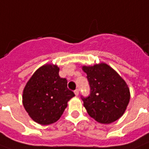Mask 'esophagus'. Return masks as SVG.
<instances>
[{
  "label": "esophagus",
  "instance_id": "esophagus-1",
  "mask_svg": "<svg viewBox=\"0 0 149 149\" xmlns=\"http://www.w3.org/2000/svg\"><path fill=\"white\" fill-rule=\"evenodd\" d=\"M74 94H75L76 96H78V95H79V89H76L75 91H74Z\"/></svg>",
  "mask_w": 149,
  "mask_h": 149
}]
</instances>
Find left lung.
Returning a JSON list of instances; mask_svg holds the SVG:
<instances>
[{
	"instance_id": "left-lung-1",
	"label": "left lung",
	"mask_w": 149,
	"mask_h": 149,
	"mask_svg": "<svg viewBox=\"0 0 149 149\" xmlns=\"http://www.w3.org/2000/svg\"><path fill=\"white\" fill-rule=\"evenodd\" d=\"M91 88L81 96L88 114L97 122L109 124L120 118L130 102V89L124 79L106 63L82 67Z\"/></svg>"
}]
</instances>
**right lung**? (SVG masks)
Returning <instances> with one entry per match:
<instances>
[{
  "instance_id": "right-lung-1",
  "label": "right lung",
  "mask_w": 149,
  "mask_h": 149,
  "mask_svg": "<svg viewBox=\"0 0 149 149\" xmlns=\"http://www.w3.org/2000/svg\"><path fill=\"white\" fill-rule=\"evenodd\" d=\"M58 71L55 65H44L33 74L24 89V107L32 120L40 125L57 121L67 102L74 96L67 88V80L60 78Z\"/></svg>"
}]
</instances>
